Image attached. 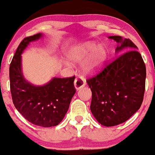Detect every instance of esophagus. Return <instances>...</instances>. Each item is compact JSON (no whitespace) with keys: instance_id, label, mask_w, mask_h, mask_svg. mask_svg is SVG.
<instances>
[{"instance_id":"obj_1","label":"esophagus","mask_w":155,"mask_h":155,"mask_svg":"<svg viewBox=\"0 0 155 155\" xmlns=\"http://www.w3.org/2000/svg\"><path fill=\"white\" fill-rule=\"evenodd\" d=\"M86 85V82L82 79V77H77L74 81V87H75L76 90H79L81 88L84 87Z\"/></svg>"}]
</instances>
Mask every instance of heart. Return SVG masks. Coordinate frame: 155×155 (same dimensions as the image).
<instances>
[{
    "label": "heart",
    "instance_id": "heart-1",
    "mask_svg": "<svg viewBox=\"0 0 155 155\" xmlns=\"http://www.w3.org/2000/svg\"><path fill=\"white\" fill-rule=\"evenodd\" d=\"M68 58L74 63L86 59L82 64V71L87 75H92L104 67L108 58V50L104 45L87 41L72 47L68 52Z\"/></svg>",
    "mask_w": 155,
    "mask_h": 155
}]
</instances>
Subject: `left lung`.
<instances>
[{
	"mask_svg": "<svg viewBox=\"0 0 155 155\" xmlns=\"http://www.w3.org/2000/svg\"><path fill=\"white\" fill-rule=\"evenodd\" d=\"M109 38L118 44L117 54L126 52L87 82L92 93V114L103 126L113 127L128 120L140 108L145 90L146 66L132 41L119 36Z\"/></svg>",
	"mask_w": 155,
	"mask_h": 155,
	"instance_id": "1",
	"label": "left lung"
}]
</instances>
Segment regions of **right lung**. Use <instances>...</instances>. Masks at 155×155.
Instances as JSON below:
<instances>
[{"instance_id":"obj_1","label":"right lung","mask_w":155,"mask_h":155,"mask_svg":"<svg viewBox=\"0 0 155 155\" xmlns=\"http://www.w3.org/2000/svg\"><path fill=\"white\" fill-rule=\"evenodd\" d=\"M42 34L25 38L18 47L10 64V87L13 104L25 119L37 126L50 127L63 120L76 93L70 78H53L43 86H36L23 76L21 54L29 44L38 40Z\"/></svg>"}]
</instances>
